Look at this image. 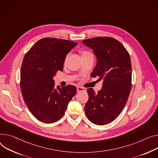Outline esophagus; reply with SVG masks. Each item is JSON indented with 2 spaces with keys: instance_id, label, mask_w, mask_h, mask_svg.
Segmentation results:
<instances>
[{
  "instance_id": "obj_1",
  "label": "esophagus",
  "mask_w": 158,
  "mask_h": 158,
  "mask_svg": "<svg viewBox=\"0 0 158 158\" xmlns=\"http://www.w3.org/2000/svg\"><path fill=\"white\" fill-rule=\"evenodd\" d=\"M83 91H85V89H84L83 88L79 87V86H77V93L83 92Z\"/></svg>"
}]
</instances>
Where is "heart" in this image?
Segmentation results:
<instances>
[{"label": "heart", "mask_w": 158, "mask_h": 158, "mask_svg": "<svg viewBox=\"0 0 158 158\" xmlns=\"http://www.w3.org/2000/svg\"><path fill=\"white\" fill-rule=\"evenodd\" d=\"M92 55V54L89 51H83L82 52V56H86V55Z\"/></svg>", "instance_id": "b5f03b06"}]
</instances>
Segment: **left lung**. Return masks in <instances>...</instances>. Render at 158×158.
Returning <instances> with one entry per match:
<instances>
[{"instance_id":"8db88e82","label":"left lung","mask_w":158,"mask_h":158,"mask_svg":"<svg viewBox=\"0 0 158 158\" xmlns=\"http://www.w3.org/2000/svg\"><path fill=\"white\" fill-rule=\"evenodd\" d=\"M82 43L93 50L97 63L91 76L103 79V86L95 93L88 89L89 100L85 110L87 118L97 125L107 124L123 111L131 88L130 54L119 41L110 37L84 40Z\"/></svg>"}]
</instances>
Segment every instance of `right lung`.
<instances>
[{"mask_svg":"<svg viewBox=\"0 0 158 158\" xmlns=\"http://www.w3.org/2000/svg\"><path fill=\"white\" fill-rule=\"evenodd\" d=\"M76 42L45 37L25 54L21 67L20 88L29 110L40 121L52 123L60 119L75 95V86L55 87L53 77L63 70L66 55Z\"/></svg>","mask_w":158,"mask_h":158,"instance_id":"right-lung-1","label":"right lung"}]
</instances>
